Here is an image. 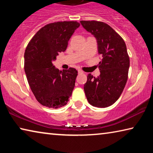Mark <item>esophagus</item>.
<instances>
[{
	"label": "esophagus",
	"mask_w": 153,
	"mask_h": 153,
	"mask_svg": "<svg viewBox=\"0 0 153 153\" xmlns=\"http://www.w3.org/2000/svg\"><path fill=\"white\" fill-rule=\"evenodd\" d=\"M78 73H79V74H82V73H83V71H82L81 69H79V70H78Z\"/></svg>",
	"instance_id": "1"
}]
</instances>
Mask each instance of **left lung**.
<instances>
[{
	"mask_svg": "<svg viewBox=\"0 0 153 153\" xmlns=\"http://www.w3.org/2000/svg\"><path fill=\"white\" fill-rule=\"evenodd\" d=\"M82 26L94 36L98 54L102 56L99 76H87L84 90L87 100L94 107L105 108L117 101L128 77L129 57L126 43L108 24L98 21H81Z\"/></svg>",
	"mask_w": 153,
	"mask_h": 153,
	"instance_id": "8db88e82",
	"label": "left lung"
}]
</instances>
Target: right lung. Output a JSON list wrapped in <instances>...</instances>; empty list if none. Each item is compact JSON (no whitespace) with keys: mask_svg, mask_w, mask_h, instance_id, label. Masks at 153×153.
I'll use <instances>...</instances> for the list:
<instances>
[{"mask_svg":"<svg viewBox=\"0 0 153 153\" xmlns=\"http://www.w3.org/2000/svg\"><path fill=\"white\" fill-rule=\"evenodd\" d=\"M80 25L77 22L46 24L28 43L24 54V70L36 100L45 107L58 108L67 105L77 76L76 69L59 71L53 65L59 53L64 52L68 41Z\"/></svg>","mask_w":153,"mask_h":153,"instance_id":"1","label":"right lung"}]
</instances>
